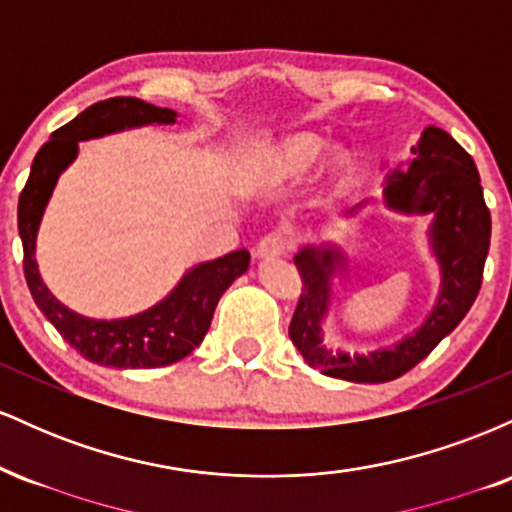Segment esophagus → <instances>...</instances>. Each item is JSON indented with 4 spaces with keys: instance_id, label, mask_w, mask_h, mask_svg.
Segmentation results:
<instances>
[{
    "instance_id": "esophagus-1",
    "label": "esophagus",
    "mask_w": 512,
    "mask_h": 512,
    "mask_svg": "<svg viewBox=\"0 0 512 512\" xmlns=\"http://www.w3.org/2000/svg\"><path fill=\"white\" fill-rule=\"evenodd\" d=\"M291 248V238L286 236V233H267L260 243H257V257H262V260H274V257H281L286 255Z\"/></svg>"
}]
</instances>
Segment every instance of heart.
<instances>
[{
  "label": "heart",
  "instance_id": "1",
  "mask_svg": "<svg viewBox=\"0 0 512 512\" xmlns=\"http://www.w3.org/2000/svg\"><path fill=\"white\" fill-rule=\"evenodd\" d=\"M317 154H320V142L315 137H308V134H301V137H293L286 142L279 158L286 170L301 173V170H305L315 161Z\"/></svg>",
  "mask_w": 512,
  "mask_h": 512
}]
</instances>
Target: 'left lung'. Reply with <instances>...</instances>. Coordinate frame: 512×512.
I'll list each match as a JSON object with an SVG mask.
<instances>
[{"label": "left lung", "instance_id": "8db88e82", "mask_svg": "<svg viewBox=\"0 0 512 512\" xmlns=\"http://www.w3.org/2000/svg\"><path fill=\"white\" fill-rule=\"evenodd\" d=\"M407 173H395L385 185L387 207L436 214L431 228L433 250L443 269V291L426 325L395 349L370 356L330 354L322 346L320 322L330 305V276L342 252L305 248L293 257L303 289L291 317L289 337L308 361L330 378L351 383H387L404 375L431 354L477 301L484 262L491 243V214L484 202L479 170L472 156L448 132L426 127Z\"/></svg>", "mask_w": 512, "mask_h": 512}]
</instances>
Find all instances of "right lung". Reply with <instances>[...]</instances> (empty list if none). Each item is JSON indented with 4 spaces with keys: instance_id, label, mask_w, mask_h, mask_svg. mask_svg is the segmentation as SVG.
I'll list each match as a JSON object with an SVG mask.
<instances>
[{
    "instance_id": "right-lung-1",
    "label": "right lung",
    "mask_w": 512,
    "mask_h": 512,
    "mask_svg": "<svg viewBox=\"0 0 512 512\" xmlns=\"http://www.w3.org/2000/svg\"><path fill=\"white\" fill-rule=\"evenodd\" d=\"M175 122V113L132 96H117L93 103L72 122L55 129L50 142L33 158L31 175L19 197V236L23 243V274L35 305L55 330L86 361L110 368H163L180 361L209 332L214 308L223 291L248 272L250 252L236 250L214 262H204L185 274L175 291L154 308L125 320H91L76 315L57 301L43 284L35 264V236L45 204L57 178L76 158L81 139L103 137L125 127Z\"/></svg>"
}]
</instances>
